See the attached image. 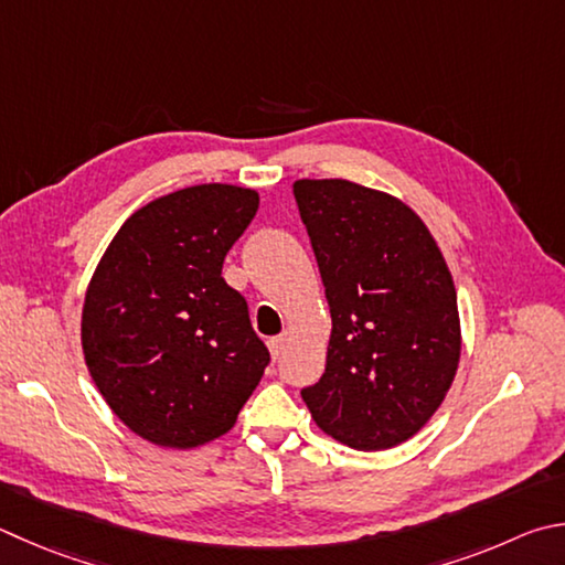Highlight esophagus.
<instances>
[{"instance_id":"esophagus-1","label":"esophagus","mask_w":565,"mask_h":565,"mask_svg":"<svg viewBox=\"0 0 565 565\" xmlns=\"http://www.w3.org/2000/svg\"><path fill=\"white\" fill-rule=\"evenodd\" d=\"M286 343H289V335L286 333H281V335H274V338H269V353H271V358L276 361V358H279L281 353H284V348H286Z\"/></svg>"}]
</instances>
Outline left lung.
Segmentation results:
<instances>
[{
  "mask_svg": "<svg viewBox=\"0 0 565 565\" xmlns=\"http://www.w3.org/2000/svg\"><path fill=\"white\" fill-rule=\"evenodd\" d=\"M331 309L326 373L301 390L316 425L363 452L425 427L455 381L452 274L405 202L348 180H296Z\"/></svg>",
  "mask_w": 565,
  "mask_h": 565,
  "instance_id": "1",
  "label": "left lung"
}]
</instances>
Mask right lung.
I'll list each match as a JSON object with an SVG mask.
<instances>
[{"label":"right lung","mask_w":565,"mask_h":565,"mask_svg":"<svg viewBox=\"0 0 565 565\" xmlns=\"http://www.w3.org/2000/svg\"><path fill=\"white\" fill-rule=\"evenodd\" d=\"M259 194L194 184L130 214L88 284L81 343L113 413L158 447L230 433L269 351L247 301L222 279Z\"/></svg>","instance_id":"add662e5"}]
</instances>
